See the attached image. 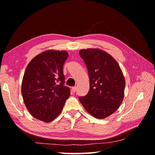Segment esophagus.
Instances as JSON below:
<instances>
[{
    "label": "esophagus",
    "mask_w": 155,
    "mask_h": 155,
    "mask_svg": "<svg viewBox=\"0 0 155 155\" xmlns=\"http://www.w3.org/2000/svg\"><path fill=\"white\" fill-rule=\"evenodd\" d=\"M77 88L76 87H74L72 88V92H73V93H75V92L77 91Z\"/></svg>",
    "instance_id": "1"
}]
</instances>
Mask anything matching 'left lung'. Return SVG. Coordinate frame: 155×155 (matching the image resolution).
I'll use <instances>...</instances> for the list:
<instances>
[{"mask_svg":"<svg viewBox=\"0 0 155 155\" xmlns=\"http://www.w3.org/2000/svg\"><path fill=\"white\" fill-rule=\"evenodd\" d=\"M79 54L87 66L90 88L78 100L94 117L106 118L123 102L125 87L123 72L115 59L100 49L81 50Z\"/></svg>","mask_w":155,"mask_h":155,"instance_id":"1","label":"left lung"}]
</instances>
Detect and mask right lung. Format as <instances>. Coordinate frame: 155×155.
Returning <instances> with one entry per match:
<instances>
[{"instance_id":"add662e5","label":"right lung","mask_w":155,"mask_h":155,"mask_svg":"<svg viewBox=\"0 0 155 155\" xmlns=\"http://www.w3.org/2000/svg\"><path fill=\"white\" fill-rule=\"evenodd\" d=\"M68 54L47 51L29 62L22 83V95L29 113L48 123L61 113L71 89L64 86L63 65Z\"/></svg>"}]
</instances>
